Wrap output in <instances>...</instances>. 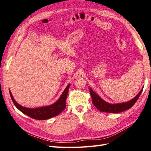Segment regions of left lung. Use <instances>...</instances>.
Listing matches in <instances>:
<instances>
[{
  "label": "left lung",
  "instance_id": "8db88e82",
  "mask_svg": "<svg viewBox=\"0 0 151 151\" xmlns=\"http://www.w3.org/2000/svg\"><path fill=\"white\" fill-rule=\"evenodd\" d=\"M143 88L140 90V92L137 94L134 98L127 102H124L121 103H114L111 104L106 102L105 101L100 98L93 90L90 88V93L92 97V103L96 109H98L99 111L103 112H109V113H119L125 110H129V109L134 105L137 100L139 98V96L143 91Z\"/></svg>",
  "mask_w": 151,
  "mask_h": 151
}]
</instances>
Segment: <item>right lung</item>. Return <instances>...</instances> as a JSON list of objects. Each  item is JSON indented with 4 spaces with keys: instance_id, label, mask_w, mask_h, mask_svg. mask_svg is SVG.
Wrapping results in <instances>:
<instances>
[{
    "instance_id": "1",
    "label": "right lung",
    "mask_w": 151,
    "mask_h": 151,
    "mask_svg": "<svg viewBox=\"0 0 151 151\" xmlns=\"http://www.w3.org/2000/svg\"><path fill=\"white\" fill-rule=\"evenodd\" d=\"M70 84L67 85L61 96L55 103L48 106L39 107V108H27L22 106L13 98L11 91L9 90V94L15 106L20 111L28 116L30 118L37 120H45L59 115L66 108V99L68 95Z\"/></svg>"
}]
</instances>
